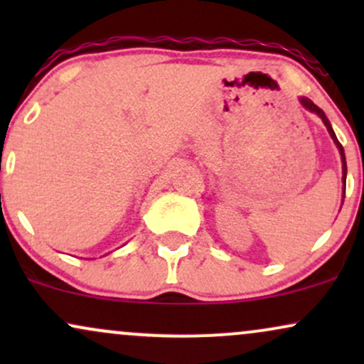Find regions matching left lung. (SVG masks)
<instances>
[{"instance_id": "1", "label": "left lung", "mask_w": 364, "mask_h": 364, "mask_svg": "<svg viewBox=\"0 0 364 364\" xmlns=\"http://www.w3.org/2000/svg\"><path fill=\"white\" fill-rule=\"evenodd\" d=\"M299 102H301V106L304 107V109H308L310 112H315V114L318 116V118H320L321 121H323V124H325V127H327V129H328V135L332 136L333 144H336V147L339 149L341 161H342V183H344V190H342V198H344V195H346V176H348V164H346V154H344V149H342L341 141L337 140L336 133H333V129H332V124H330V121H328L327 116H325V112L321 111L320 107L316 106V104H313L308 97H299ZM342 202H344V200H342Z\"/></svg>"}]
</instances>
